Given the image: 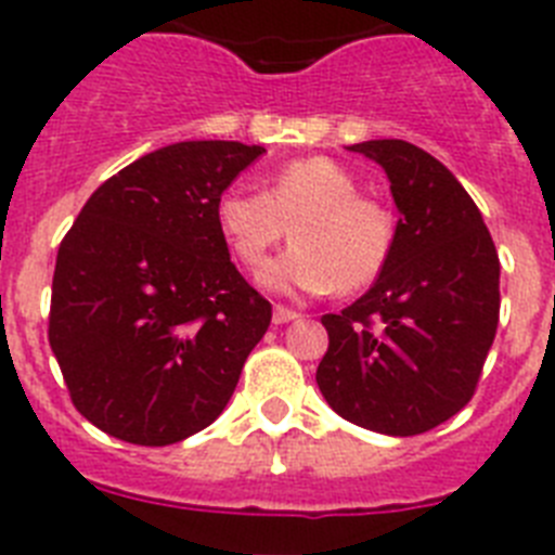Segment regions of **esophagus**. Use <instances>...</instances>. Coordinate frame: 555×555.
I'll return each instance as SVG.
<instances>
[{
	"label": "esophagus",
	"instance_id": "esophagus-1",
	"mask_svg": "<svg viewBox=\"0 0 555 555\" xmlns=\"http://www.w3.org/2000/svg\"><path fill=\"white\" fill-rule=\"evenodd\" d=\"M294 320H300V313L292 311V308H286V306H274V311H272L274 325H286V322H294Z\"/></svg>",
	"mask_w": 555,
	"mask_h": 555
}]
</instances>
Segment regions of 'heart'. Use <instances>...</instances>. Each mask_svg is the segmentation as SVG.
Listing matches in <instances>:
<instances>
[{
    "label": "heart",
    "mask_w": 555,
    "mask_h": 555,
    "mask_svg": "<svg viewBox=\"0 0 555 555\" xmlns=\"http://www.w3.org/2000/svg\"><path fill=\"white\" fill-rule=\"evenodd\" d=\"M214 219L247 269H261L288 233L294 247L261 274L274 292H361L380 278L397 235L391 210L358 194L350 171L322 155L278 166L263 191L228 185Z\"/></svg>",
    "instance_id": "b5f03b06"
}]
</instances>
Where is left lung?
<instances>
[{
  "label": "left lung",
  "mask_w": 555,
  "mask_h": 555,
  "mask_svg": "<svg viewBox=\"0 0 555 555\" xmlns=\"http://www.w3.org/2000/svg\"><path fill=\"white\" fill-rule=\"evenodd\" d=\"M384 166L400 219L370 292L325 313L317 384L338 416L416 436L473 400L500 317V258L453 171L400 139L352 144Z\"/></svg>",
  "instance_id": "obj_1"
}]
</instances>
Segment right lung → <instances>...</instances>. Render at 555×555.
I'll use <instances>...</instances> for the list:
<instances>
[{"label":"right lung","instance_id":"obj_1","mask_svg":"<svg viewBox=\"0 0 555 555\" xmlns=\"http://www.w3.org/2000/svg\"><path fill=\"white\" fill-rule=\"evenodd\" d=\"M263 146L180 141L100 185L57 249L49 345L72 403L121 442L208 428L272 322L214 203Z\"/></svg>","mask_w":555,"mask_h":555}]
</instances>
